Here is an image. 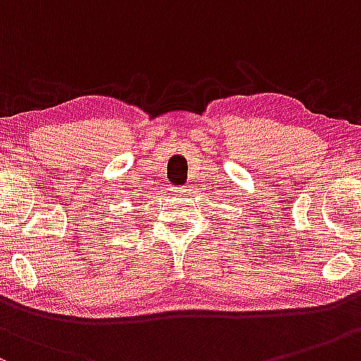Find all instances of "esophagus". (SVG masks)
Returning <instances> with one entry per match:
<instances>
[{"instance_id": "esophagus-1", "label": "esophagus", "mask_w": 361, "mask_h": 361, "mask_svg": "<svg viewBox=\"0 0 361 361\" xmlns=\"http://www.w3.org/2000/svg\"><path fill=\"white\" fill-rule=\"evenodd\" d=\"M170 191H173V192H177V194H184L185 191H188V189H185V185H173V188L170 189Z\"/></svg>"}]
</instances>
